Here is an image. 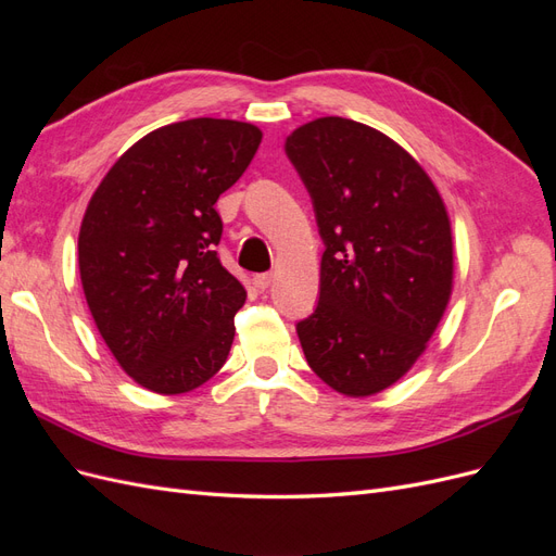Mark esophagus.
Listing matches in <instances>:
<instances>
[{
	"label": "esophagus",
	"instance_id": "esophagus-1",
	"mask_svg": "<svg viewBox=\"0 0 556 556\" xmlns=\"http://www.w3.org/2000/svg\"><path fill=\"white\" fill-rule=\"evenodd\" d=\"M271 282H274V274H257L255 278H252V285H255L260 292L271 288Z\"/></svg>",
	"mask_w": 556,
	"mask_h": 556
}]
</instances>
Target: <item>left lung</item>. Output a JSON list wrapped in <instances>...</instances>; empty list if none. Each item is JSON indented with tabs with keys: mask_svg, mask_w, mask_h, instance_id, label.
Returning <instances> with one entry per match:
<instances>
[{
	"mask_svg": "<svg viewBox=\"0 0 556 556\" xmlns=\"http://www.w3.org/2000/svg\"><path fill=\"white\" fill-rule=\"evenodd\" d=\"M285 150L325 241L319 304L296 325L301 348L331 390L374 396L410 371L450 304L445 201L406 148L348 117L296 127Z\"/></svg>",
	"mask_w": 556,
	"mask_h": 556,
	"instance_id": "8db88e82",
	"label": "left lung"
}]
</instances>
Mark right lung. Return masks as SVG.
I'll return each mask as SVG.
<instances>
[{"label":"right lung","mask_w":556,"mask_h":556,"mask_svg":"<svg viewBox=\"0 0 556 556\" xmlns=\"http://www.w3.org/2000/svg\"><path fill=\"white\" fill-rule=\"evenodd\" d=\"M260 143V127L225 117L164 125L115 160L83 215L88 308L123 371L150 392H192L227 362L245 290L217 257L215 201Z\"/></svg>","instance_id":"add662e5"}]
</instances>
